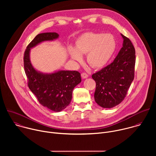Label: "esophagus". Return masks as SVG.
Here are the masks:
<instances>
[{"label":"esophagus","mask_w":156,"mask_h":156,"mask_svg":"<svg viewBox=\"0 0 156 156\" xmlns=\"http://www.w3.org/2000/svg\"><path fill=\"white\" fill-rule=\"evenodd\" d=\"M88 76H89V75H88L87 73H84V72L81 73V77H82V78H87Z\"/></svg>","instance_id":"1"}]
</instances>
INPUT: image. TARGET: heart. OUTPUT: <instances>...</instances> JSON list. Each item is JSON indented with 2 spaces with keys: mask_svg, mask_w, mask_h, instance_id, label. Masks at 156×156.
I'll list each match as a JSON object with an SVG mask.
<instances>
[{
  "mask_svg": "<svg viewBox=\"0 0 156 156\" xmlns=\"http://www.w3.org/2000/svg\"><path fill=\"white\" fill-rule=\"evenodd\" d=\"M116 43L110 34L87 33L77 40L76 47L69 48L71 57L78 62L83 60L81 55H86L87 63L93 69L104 66L114 54Z\"/></svg>",
  "mask_w": 156,
  "mask_h": 156,
  "instance_id": "1",
  "label": "heart"
}]
</instances>
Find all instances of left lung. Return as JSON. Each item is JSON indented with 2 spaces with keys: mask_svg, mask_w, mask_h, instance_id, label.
<instances>
[{
  "mask_svg": "<svg viewBox=\"0 0 156 156\" xmlns=\"http://www.w3.org/2000/svg\"><path fill=\"white\" fill-rule=\"evenodd\" d=\"M123 38V47L113 62L92 75L96 81V102L103 108H112L125 99L135 77V49L129 38Z\"/></svg>",
  "mask_w": 156,
  "mask_h": 156,
  "instance_id": "8db88e82",
  "label": "left lung"
}]
</instances>
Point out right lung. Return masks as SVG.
Wrapping results in <instances>:
<instances>
[{"mask_svg": "<svg viewBox=\"0 0 156 156\" xmlns=\"http://www.w3.org/2000/svg\"><path fill=\"white\" fill-rule=\"evenodd\" d=\"M57 33H44L37 34L28 44L24 53V69L28 78V86L39 102L48 108L60 112L71 102L74 87L81 81L77 71L60 70L51 74L37 72L30 60V48L37 44L57 39Z\"/></svg>", "mask_w": 156, "mask_h": 156, "instance_id": "add662e5", "label": "right lung"}]
</instances>
